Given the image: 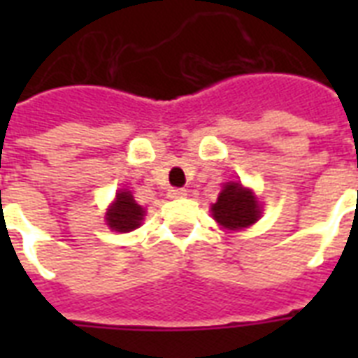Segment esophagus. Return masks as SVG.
Instances as JSON below:
<instances>
[{"mask_svg":"<svg viewBox=\"0 0 358 358\" xmlns=\"http://www.w3.org/2000/svg\"><path fill=\"white\" fill-rule=\"evenodd\" d=\"M187 195V191L184 189V187H174V189L169 191V196L171 199H182V196Z\"/></svg>","mask_w":358,"mask_h":358,"instance_id":"34e87169","label":"esophagus"}]
</instances>
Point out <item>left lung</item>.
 <instances>
[{
  "mask_svg": "<svg viewBox=\"0 0 358 358\" xmlns=\"http://www.w3.org/2000/svg\"><path fill=\"white\" fill-rule=\"evenodd\" d=\"M213 219L224 229H247L260 217L258 202L252 191L245 189L241 184H227L219 193L217 202L212 206Z\"/></svg>",
  "mask_w": 358,
  "mask_h": 358,
  "instance_id": "8db88e82",
  "label": "left lung"
}]
</instances>
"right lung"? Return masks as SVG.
Returning <instances> with one entry per match:
<instances>
[{"instance_id": "right-lung-1", "label": "right lung", "mask_w": 358, "mask_h": 358, "mask_svg": "<svg viewBox=\"0 0 358 358\" xmlns=\"http://www.w3.org/2000/svg\"><path fill=\"white\" fill-rule=\"evenodd\" d=\"M143 208L134 201L129 191H120L117 201L108 212V224L117 232H129L137 229L143 221Z\"/></svg>"}]
</instances>
